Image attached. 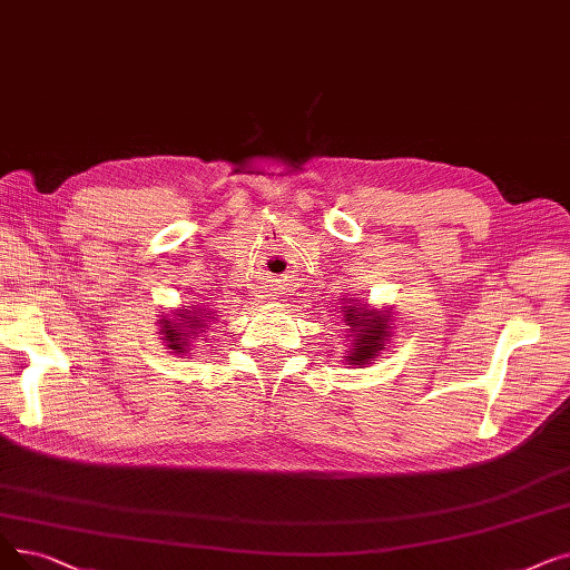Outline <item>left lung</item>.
Wrapping results in <instances>:
<instances>
[{"label":"left lung","instance_id":"8db88e82","mask_svg":"<svg viewBox=\"0 0 570 570\" xmlns=\"http://www.w3.org/2000/svg\"><path fill=\"white\" fill-rule=\"evenodd\" d=\"M344 321L350 326V333L354 335V350L344 356L350 365H365L373 361L382 350H386V337H389V318L386 314L377 309H365V307H344Z\"/></svg>","mask_w":570,"mask_h":570}]
</instances>
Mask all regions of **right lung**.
Returning a JSON list of instances; mask_svg holds the SVG:
<instances>
[{
	"label": "right lung",
	"mask_w": 570,
	"mask_h": 570,
	"mask_svg": "<svg viewBox=\"0 0 570 570\" xmlns=\"http://www.w3.org/2000/svg\"><path fill=\"white\" fill-rule=\"evenodd\" d=\"M216 309L205 307H190V309H181L175 314V318H160V333L163 340L167 342L169 350H175V354H186L190 342L205 333L203 328H207L209 321H216Z\"/></svg>",
	"instance_id": "obj_1"
}]
</instances>
